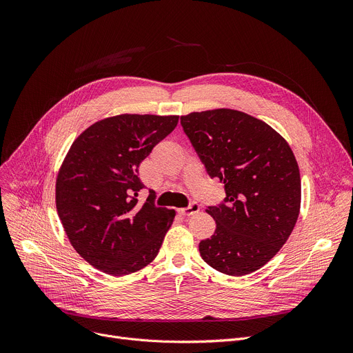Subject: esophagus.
I'll list each match as a JSON object with an SVG mask.
<instances>
[{
    "mask_svg": "<svg viewBox=\"0 0 353 353\" xmlns=\"http://www.w3.org/2000/svg\"><path fill=\"white\" fill-rule=\"evenodd\" d=\"M200 212V206L197 205V203H192V205L189 208H184V209H180V213L183 216H193L196 213Z\"/></svg>",
    "mask_w": 353,
    "mask_h": 353,
    "instance_id": "1",
    "label": "esophagus"
}]
</instances>
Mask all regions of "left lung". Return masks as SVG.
I'll list each match as a JSON object with an SVG mask.
<instances>
[{"label":"left lung","instance_id":"8db88e82","mask_svg":"<svg viewBox=\"0 0 353 353\" xmlns=\"http://www.w3.org/2000/svg\"><path fill=\"white\" fill-rule=\"evenodd\" d=\"M180 120L209 176L226 190L223 205L206 209L216 230L199 245L203 261L230 276L261 269L286 243L301 212V173L290 145L239 110L193 111Z\"/></svg>","mask_w":353,"mask_h":353}]
</instances>
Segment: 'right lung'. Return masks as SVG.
I'll return each instance as SVG.
<instances>
[{
    "mask_svg": "<svg viewBox=\"0 0 353 353\" xmlns=\"http://www.w3.org/2000/svg\"><path fill=\"white\" fill-rule=\"evenodd\" d=\"M179 116L119 114L72 141L55 180V206L76 252L96 269L134 273L154 261L174 210L136 199L140 163L169 136Z\"/></svg>",
    "mask_w": 353,
    "mask_h": 353,
    "instance_id": "right-lung-1",
    "label": "right lung"
}]
</instances>
